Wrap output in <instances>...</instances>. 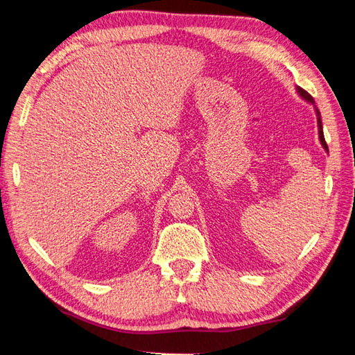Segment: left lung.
<instances>
[{"label":"left lung","instance_id":"1","mask_svg":"<svg viewBox=\"0 0 355 355\" xmlns=\"http://www.w3.org/2000/svg\"><path fill=\"white\" fill-rule=\"evenodd\" d=\"M296 91H297V94H299V97H300V98L305 100V101H307V103H310V105H315V100L311 98V95H310L309 92H305L304 89H300V87H296ZM315 112H316V119H318V136H320V142H321L322 148L326 150V153H329V147H327V144H326V139H324V133H322L321 114H320V111L316 110V106H315Z\"/></svg>","mask_w":355,"mask_h":355}]
</instances>
